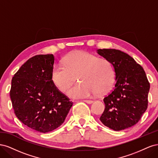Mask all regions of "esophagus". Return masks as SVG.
I'll use <instances>...</instances> for the list:
<instances>
[{
    "instance_id": "34e87169",
    "label": "esophagus",
    "mask_w": 158,
    "mask_h": 158,
    "mask_svg": "<svg viewBox=\"0 0 158 158\" xmlns=\"http://www.w3.org/2000/svg\"><path fill=\"white\" fill-rule=\"evenodd\" d=\"M83 102L87 103L88 104H91V103H92L94 102L92 100H83Z\"/></svg>"
}]
</instances>
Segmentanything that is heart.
Returning <instances> with one entry per match:
<instances>
[{"mask_svg": "<svg viewBox=\"0 0 158 158\" xmlns=\"http://www.w3.org/2000/svg\"><path fill=\"white\" fill-rule=\"evenodd\" d=\"M76 76L80 83L72 87L68 95L74 99L89 98L107 92L113 82L114 70L107 59L77 51L66 56L62 64L53 66L51 80L60 92H65L75 82Z\"/></svg>", "mask_w": 158, "mask_h": 158, "instance_id": "obj_1", "label": "heart"}]
</instances>
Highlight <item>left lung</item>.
Segmentation results:
<instances>
[{
    "mask_svg": "<svg viewBox=\"0 0 158 158\" xmlns=\"http://www.w3.org/2000/svg\"><path fill=\"white\" fill-rule=\"evenodd\" d=\"M97 52L111 63L115 78L111 93L103 99L106 108L99 120L115 131L131 127L148 107L150 84L145 71L132 57L120 50L99 49Z\"/></svg>",
    "mask_w": 158,
    "mask_h": 158,
    "instance_id": "left-lung-1",
    "label": "left lung"
}]
</instances>
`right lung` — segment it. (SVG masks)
Segmentation results:
<instances>
[{
    "label": "right lung",
    "instance_id": "add662e5",
    "mask_svg": "<svg viewBox=\"0 0 158 158\" xmlns=\"http://www.w3.org/2000/svg\"><path fill=\"white\" fill-rule=\"evenodd\" d=\"M53 55H35L14 74L10 92L16 116L27 127L46 133L63 124L73 102L51 80Z\"/></svg>",
    "mask_w": 158,
    "mask_h": 158
}]
</instances>
